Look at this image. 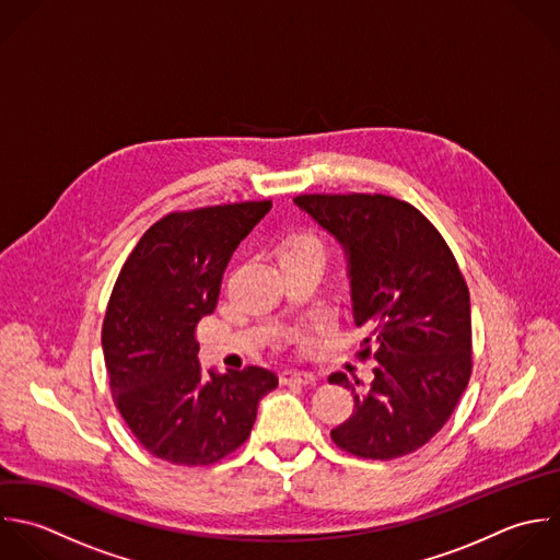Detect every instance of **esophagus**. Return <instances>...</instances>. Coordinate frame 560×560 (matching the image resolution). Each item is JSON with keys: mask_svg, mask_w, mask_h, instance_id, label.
Segmentation results:
<instances>
[{"mask_svg": "<svg viewBox=\"0 0 560 560\" xmlns=\"http://www.w3.org/2000/svg\"><path fill=\"white\" fill-rule=\"evenodd\" d=\"M279 382L283 386H314L316 384V375L301 373V371H283L279 375Z\"/></svg>", "mask_w": 560, "mask_h": 560, "instance_id": "obj_1", "label": "esophagus"}]
</instances>
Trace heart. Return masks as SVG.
Listing matches in <instances>:
<instances>
[{
	"label": "heart",
	"mask_w": 560,
	"mask_h": 560,
	"mask_svg": "<svg viewBox=\"0 0 560 560\" xmlns=\"http://www.w3.org/2000/svg\"><path fill=\"white\" fill-rule=\"evenodd\" d=\"M296 257H316L325 259V244L314 231H296L288 235L279 246V259L290 261Z\"/></svg>",
	"instance_id": "obj_1"
}]
</instances>
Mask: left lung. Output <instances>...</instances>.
I'll return each mask as SVG.
<instances>
[{
    "mask_svg": "<svg viewBox=\"0 0 560 560\" xmlns=\"http://www.w3.org/2000/svg\"><path fill=\"white\" fill-rule=\"evenodd\" d=\"M294 202L345 246L355 325L369 331L358 355L377 360L366 393L345 373L329 377L355 393L353 415L331 441L366 460L408 456L441 432L471 380L463 270L439 229L406 200L353 191Z\"/></svg>",
    "mask_w": 560,
    "mask_h": 560,
    "instance_id": "obj_1",
    "label": "left lung"
}]
</instances>
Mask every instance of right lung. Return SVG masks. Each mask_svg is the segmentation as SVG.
<instances>
[{
    "instance_id": "add662e5",
    "label": "right lung",
    "mask_w": 560,
    "mask_h": 560,
    "mask_svg": "<svg viewBox=\"0 0 560 560\" xmlns=\"http://www.w3.org/2000/svg\"><path fill=\"white\" fill-rule=\"evenodd\" d=\"M246 200L172 211L126 257L113 285L102 349L113 401L152 456L178 467L213 465L250 436L275 373L202 371L196 325L218 305L233 250L270 211Z\"/></svg>"
}]
</instances>
